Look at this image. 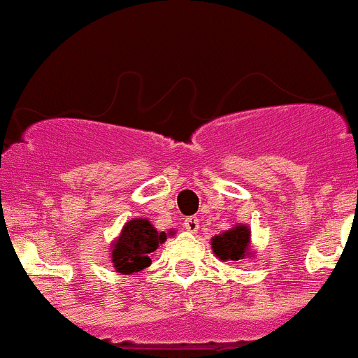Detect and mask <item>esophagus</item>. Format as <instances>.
<instances>
[{"label":"esophagus","mask_w":358,"mask_h":358,"mask_svg":"<svg viewBox=\"0 0 358 358\" xmlns=\"http://www.w3.org/2000/svg\"><path fill=\"white\" fill-rule=\"evenodd\" d=\"M182 224H185V228L190 231V234H195V231L199 230V219H197V217H186Z\"/></svg>","instance_id":"1"}]
</instances>
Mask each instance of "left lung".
Masks as SVG:
<instances>
[{
  "instance_id": "left-lung-1",
  "label": "left lung",
  "mask_w": 358,
  "mask_h": 358,
  "mask_svg": "<svg viewBox=\"0 0 358 358\" xmlns=\"http://www.w3.org/2000/svg\"><path fill=\"white\" fill-rule=\"evenodd\" d=\"M250 228L237 224L230 230L215 235L212 239V250L221 261H241L250 255Z\"/></svg>"
}]
</instances>
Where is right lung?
Segmentation results:
<instances>
[{
	"label": "right lung",
	"instance_id": "right-lung-1",
	"mask_svg": "<svg viewBox=\"0 0 358 358\" xmlns=\"http://www.w3.org/2000/svg\"><path fill=\"white\" fill-rule=\"evenodd\" d=\"M166 241L164 231H157L146 219H132L123 226L112 244V262L115 271L132 275L152 264V252Z\"/></svg>",
	"mask_w": 358,
	"mask_h": 358
}]
</instances>
